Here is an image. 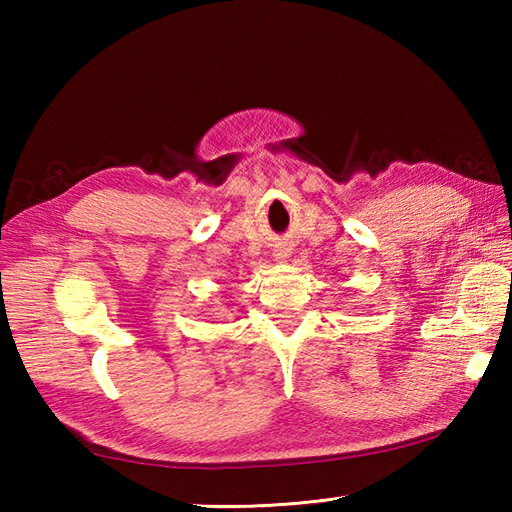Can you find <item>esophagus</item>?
<instances>
[{
    "instance_id": "1",
    "label": "esophagus",
    "mask_w": 512,
    "mask_h": 512,
    "mask_svg": "<svg viewBox=\"0 0 512 512\" xmlns=\"http://www.w3.org/2000/svg\"><path fill=\"white\" fill-rule=\"evenodd\" d=\"M275 259H277V262H286V259H288V250H277Z\"/></svg>"
}]
</instances>
